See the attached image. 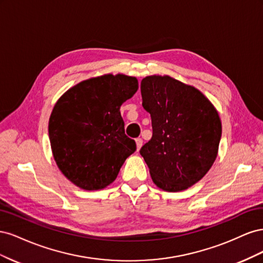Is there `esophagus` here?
Instances as JSON below:
<instances>
[{"label": "esophagus", "instance_id": "1", "mask_svg": "<svg viewBox=\"0 0 263 263\" xmlns=\"http://www.w3.org/2000/svg\"><path fill=\"white\" fill-rule=\"evenodd\" d=\"M142 146V139L141 138H137L136 139V148H137V151H139V149L141 148Z\"/></svg>", "mask_w": 263, "mask_h": 263}]
</instances>
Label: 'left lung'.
<instances>
[{"label":"left lung","mask_w":263,"mask_h":263,"mask_svg":"<svg viewBox=\"0 0 263 263\" xmlns=\"http://www.w3.org/2000/svg\"><path fill=\"white\" fill-rule=\"evenodd\" d=\"M153 137L141 147L155 184L168 192L200 181L215 161L221 137L217 109L196 87L170 76H149L140 84Z\"/></svg>","instance_id":"obj_1"}]
</instances>
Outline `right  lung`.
I'll use <instances>...</instances> for the list:
<instances>
[{
    "label": "right lung",
    "mask_w": 263,
    "mask_h": 263,
    "mask_svg": "<svg viewBox=\"0 0 263 263\" xmlns=\"http://www.w3.org/2000/svg\"><path fill=\"white\" fill-rule=\"evenodd\" d=\"M137 90L135 77L108 73L70 87L54 104L48 125L51 151L74 185L106 187L135 153L136 144L125 135L119 109Z\"/></svg>",
    "instance_id": "right-lung-1"
}]
</instances>
